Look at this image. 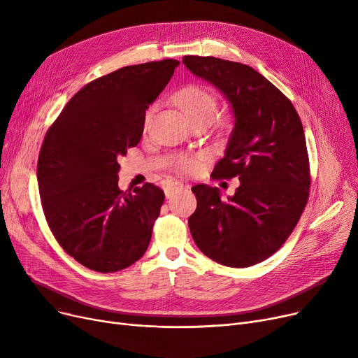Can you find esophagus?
Listing matches in <instances>:
<instances>
[{
    "label": "esophagus",
    "mask_w": 358,
    "mask_h": 358,
    "mask_svg": "<svg viewBox=\"0 0 358 358\" xmlns=\"http://www.w3.org/2000/svg\"><path fill=\"white\" fill-rule=\"evenodd\" d=\"M182 187H184V184H182V182H180V181H173V182L166 184V185H165V189H164L165 196H166V197H171V196H173V194H176L177 192L182 190Z\"/></svg>",
    "instance_id": "34e87169"
}]
</instances>
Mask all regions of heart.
I'll use <instances>...</instances> for the list:
<instances>
[{
  "label": "heart",
  "instance_id": "obj_1",
  "mask_svg": "<svg viewBox=\"0 0 358 358\" xmlns=\"http://www.w3.org/2000/svg\"><path fill=\"white\" fill-rule=\"evenodd\" d=\"M177 106L185 113V116L189 117L193 123L197 122H210L217 111V97L215 94L200 85H187L181 88L174 97ZM154 108H149L145 113L143 117V127L148 129L152 120ZM177 168L184 174H193L197 171L199 162L194 158L182 157L177 161Z\"/></svg>",
  "mask_w": 358,
  "mask_h": 358
}]
</instances>
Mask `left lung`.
<instances>
[{"mask_svg":"<svg viewBox=\"0 0 358 358\" xmlns=\"http://www.w3.org/2000/svg\"><path fill=\"white\" fill-rule=\"evenodd\" d=\"M182 62L231 103L235 127L212 177L241 181L228 200L216 187H193L192 236L219 264L251 267L283 245L306 208L310 171L302 122L285 94L248 65L193 55Z\"/></svg>","mask_w":358,"mask_h":358,"instance_id":"left-lung-1","label":"left lung"}]
</instances>
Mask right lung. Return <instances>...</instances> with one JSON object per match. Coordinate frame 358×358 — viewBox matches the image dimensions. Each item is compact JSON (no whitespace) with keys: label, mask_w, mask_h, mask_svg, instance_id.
<instances>
[{"label":"right lung","mask_w":358,"mask_h":358,"mask_svg":"<svg viewBox=\"0 0 358 358\" xmlns=\"http://www.w3.org/2000/svg\"><path fill=\"white\" fill-rule=\"evenodd\" d=\"M178 64L123 66L88 83L46 131L37 161L42 209L64 251L90 270H123L148 250L165 196L150 182L123 193L117 158L139 143L145 111Z\"/></svg>","instance_id":"right-lung-1"}]
</instances>
